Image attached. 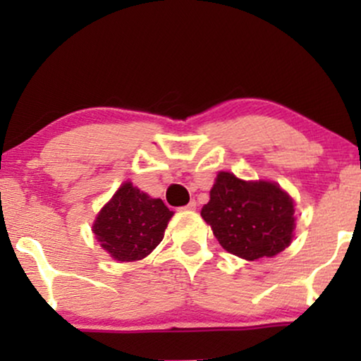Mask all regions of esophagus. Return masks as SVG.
<instances>
[{
  "label": "esophagus",
  "mask_w": 361,
  "mask_h": 361,
  "mask_svg": "<svg viewBox=\"0 0 361 361\" xmlns=\"http://www.w3.org/2000/svg\"><path fill=\"white\" fill-rule=\"evenodd\" d=\"M195 209H197V202L195 200H190L189 204L184 207V210H195Z\"/></svg>",
  "instance_id": "esophagus-1"
}]
</instances>
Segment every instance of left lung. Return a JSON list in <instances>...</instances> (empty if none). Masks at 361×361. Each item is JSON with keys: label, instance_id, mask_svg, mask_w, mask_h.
<instances>
[{"label": "left lung", "instance_id": "obj_1", "mask_svg": "<svg viewBox=\"0 0 361 361\" xmlns=\"http://www.w3.org/2000/svg\"><path fill=\"white\" fill-rule=\"evenodd\" d=\"M200 215L224 250L248 261L276 256L294 236V200L276 182L219 172Z\"/></svg>", "mask_w": 361, "mask_h": 361}]
</instances>
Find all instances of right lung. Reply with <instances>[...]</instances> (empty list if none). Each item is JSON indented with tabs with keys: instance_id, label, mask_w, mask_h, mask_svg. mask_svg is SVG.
Returning <instances> with one entry per match:
<instances>
[{
	"instance_id": "1",
	"label": "right lung",
	"mask_w": 361,
	"mask_h": 361,
	"mask_svg": "<svg viewBox=\"0 0 361 361\" xmlns=\"http://www.w3.org/2000/svg\"><path fill=\"white\" fill-rule=\"evenodd\" d=\"M172 215L161 199L125 182L98 212L93 233L113 259L130 263L146 258L161 243Z\"/></svg>"
}]
</instances>
